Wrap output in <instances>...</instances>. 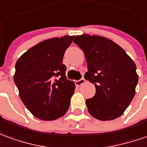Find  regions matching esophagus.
Returning <instances> with one entry per match:
<instances>
[{
    "instance_id": "obj_1",
    "label": "esophagus",
    "mask_w": 147,
    "mask_h": 147,
    "mask_svg": "<svg viewBox=\"0 0 147 147\" xmlns=\"http://www.w3.org/2000/svg\"><path fill=\"white\" fill-rule=\"evenodd\" d=\"M84 83H85V80H84V78L80 79V80L75 81V84H76V86H77V87H80L82 84H84Z\"/></svg>"
}]
</instances>
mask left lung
Segmentation results:
<instances>
[{"label": "left lung", "mask_w": 147, "mask_h": 147, "mask_svg": "<svg viewBox=\"0 0 147 147\" xmlns=\"http://www.w3.org/2000/svg\"><path fill=\"white\" fill-rule=\"evenodd\" d=\"M74 43L84 51L88 63L84 78L96 90L86 100L90 115L102 121L121 116L135 95L138 76L134 62L119 45L103 36L83 34Z\"/></svg>", "instance_id": "left-lung-1"}]
</instances>
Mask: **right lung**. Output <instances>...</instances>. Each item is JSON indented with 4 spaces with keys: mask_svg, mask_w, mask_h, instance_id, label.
<instances>
[{
    "mask_svg": "<svg viewBox=\"0 0 147 147\" xmlns=\"http://www.w3.org/2000/svg\"><path fill=\"white\" fill-rule=\"evenodd\" d=\"M74 37L64 36L45 40L28 49L16 61L13 80L20 98L40 119H57L69 108L76 86L73 81L67 80L63 56Z\"/></svg>",
    "mask_w": 147,
    "mask_h": 147,
    "instance_id": "obj_1",
    "label": "right lung"
}]
</instances>
